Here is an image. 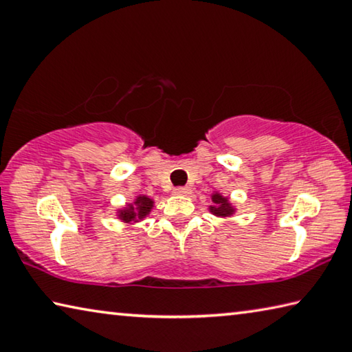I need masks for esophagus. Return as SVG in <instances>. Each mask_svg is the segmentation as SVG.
Here are the masks:
<instances>
[{
	"instance_id": "obj_1",
	"label": "esophagus",
	"mask_w": 352,
	"mask_h": 352,
	"mask_svg": "<svg viewBox=\"0 0 352 352\" xmlns=\"http://www.w3.org/2000/svg\"><path fill=\"white\" fill-rule=\"evenodd\" d=\"M190 192H192V190H190V189L186 188V186H182V188H175V189H174V194H175V195H189Z\"/></svg>"
}]
</instances>
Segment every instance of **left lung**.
<instances>
[{"label": "left lung", "instance_id": "1", "mask_svg": "<svg viewBox=\"0 0 352 352\" xmlns=\"http://www.w3.org/2000/svg\"><path fill=\"white\" fill-rule=\"evenodd\" d=\"M211 200H212V205L208 208V210H210V212L214 214V216L226 219V217H231L236 212V208L233 206V204H231L230 199L225 197V195H222L220 192H212Z\"/></svg>", "mask_w": 352, "mask_h": 352}]
</instances>
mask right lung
Wrapping results in <instances>:
<instances>
[{"mask_svg":"<svg viewBox=\"0 0 352 352\" xmlns=\"http://www.w3.org/2000/svg\"><path fill=\"white\" fill-rule=\"evenodd\" d=\"M155 201L147 197V195H136V199L132 201V204H127L124 208H119L118 210V219L122 220L124 223H136L144 220L151 211L153 210Z\"/></svg>","mask_w":352,"mask_h":352,"instance_id":"add662e5","label":"right lung"}]
</instances>
